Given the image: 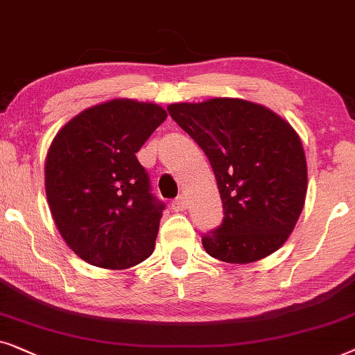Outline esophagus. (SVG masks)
Wrapping results in <instances>:
<instances>
[{
  "label": "esophagus",
  "mask_w": 355,
  "mask_h": 355,
  "mask_svg": "<svg viewBox=\"0 0 355 355\" xmlns=\"http://www.w3.org/2000/svg\"><path fill=\"white\" fill-rule=\"evenodd\" d=\"M187 206H188V202H187V198L185 196H178V198H175V200L172 201V209L177 211V212L185 211Z\"/></svg>",
  "instance_id": "esophagus-1"
}]
</instances>
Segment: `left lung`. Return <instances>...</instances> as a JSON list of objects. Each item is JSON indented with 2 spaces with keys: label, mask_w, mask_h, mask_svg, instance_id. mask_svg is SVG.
<instances>
[{
  "label": "left lung",
  "mask_w": 355,
  "mask_h": 355,
  "mask_svg": "<svg viewBox=\"0 0 355 355\" xmlns=\"http://www.w3.org/2000/svg\"><path fill=\"white\" fill-rule=\"evenodd\" d=\"M167 110L205 150L219 187L224 220L202 237L206 252L247 264L281 248L299 220L309 185L297 131L243 98L172 103Z\"/></svg>",
  "instance_id": "1"
}]
</instances>
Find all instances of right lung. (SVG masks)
<instances>
[{
  "mask_svg": "<svg viewBox=\"0 0 355 355\" xmlns=\"http://www.w3.org/2000/svg\"><path fill=\"white\" fill-rule=\"evenodd\" d=\"M167 118L157 103L113 98L66 123L45 159V191L68 247L97 268L126 269L154 252L164 202L136 159Z\"/></svg>",
  "mask_w": 355,
  "mask_h": 355,
  "instance_id": "add662e5",
  "label": "right lung"
}]
</instances>
